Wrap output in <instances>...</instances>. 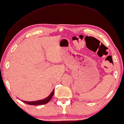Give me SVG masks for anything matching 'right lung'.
Returning a JSON list of instances; mask_svg holds the SVG:
<instances>
[{"instance_id":"obj_1","label":"right lung","mask_w":124,"mask_h":124,"mask_svg":"<svg viewBox=\"0 0 124 124\" xmlns=\"http://www.w3.org/2000/svg\"><path fill=\"white\" fill-rule=\"evenodd\" d=\"M54 89L53 90V91L51 92L50 95H49L47 97L45 98L44 99L39 100V101H22L23 102H24L25 103L29 105H43V104H46L49 101H50V100L52 99V98L54 95Z\"/></svg>"}]
</instances>
